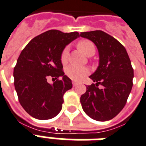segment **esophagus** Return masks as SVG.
Segmentation results:
<instances>
[{"instance_id": "34e87169", "label": "esophagus", "mask_w": 146, "mask_h": 146, "mask_svg": "<svg viewBox=\"0 0 146 146\" xmlns=\"http://www.w3.org/2000/svg\"><path fill=\"white\" fill-rule=\"evenodd\" d=\"M72 83H73V85L74 86V87H75V86H76V85H79V83H78V82L76 81H73V82H72Z\"/></svg>"}]
</instances>
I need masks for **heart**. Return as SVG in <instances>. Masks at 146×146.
Segmentation results:
<instances>
[{
  "label": "heart",
  "instance_id": "obj_1",
  "mask_svg": "<svg viewBox=\"0 0 146 146\" xmlns=\"http://www.w3.org/2000/svg\"><path fill=\"white\" fill-rule=\"evenodd\" d=\"M77 47L86 56L94 54L95 52V46L92 41L88 40H82L79 41L77 44ZM69 51L68 48H65L61 54V62L65 64L68 60ZM89 73V70L86 67H77L75 65H70L66 69V74L69 78L75 81H80L83 79Z\"/></svg>",
  "mask_w": 146,
  "mask_h": 146
}]
</instances>
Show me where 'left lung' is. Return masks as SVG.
Masks as SVG:
<instances>
[{"instance_id":"obj_1","label":"left lung","mask_w":146,"mask_h":146,"mask_svg":"<svg viewBox=\"0 0 146 146\" xmlns=\"http://www.w3.org/2000/svg\"><path fill=\"white\" fill-rule=\"evenodd\" d=\"M80 36L92 41L99 53V65L89 76L96 83L86 87L80 98L82 107L94 120H111L122 110L132 89L131 60L124 46L105 32H82Z\"/></svg>"}]
</instances>
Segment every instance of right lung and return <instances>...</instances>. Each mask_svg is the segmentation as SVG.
<instances>
[{"label": "right lung", "mask_w": 146, "mask_h": 146, "mask_svg": "<svg viewBox=\"0 0 146 146\" xmlns=\"http://www.w3.org/2000/svg\"><path fill=\"white\" fill-rule=\"evenodd\" d=\"M78 37V32L49 30L32 39L22 51L14 67V85L20 104L32 117L47 120L61 112L63 96L73 87L62 70L61 54ZM50 76L57 79L52 84L47 81Z\"/></svg>", "instance_id": "1"}]
</instances>
